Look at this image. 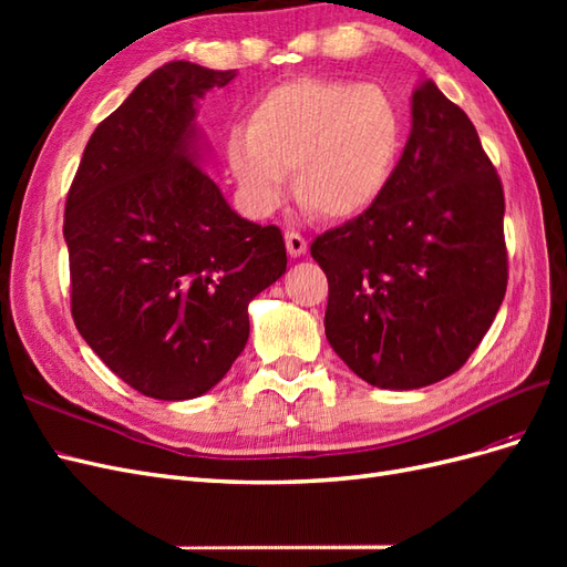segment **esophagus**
Masks as SVG:
<instances>
[{
  "instance_id": "1",
  "label": "esophagus",
  "mask_w": 567,
  "mask_h": 567,
  "mask_svg": "<svg viewBox=\"0 0 567 567\" xmlns=\"http://www.w3.org/2000/svg\"><path fill=\"white\" fill-rule=\"evenodd\" d=\"M286 248L290 257H300L307 252V238L298 231H288L286 234Z\"/></svg>"
}]
</instances>
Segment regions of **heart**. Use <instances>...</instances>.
I'll return each instance as SVG.
<instances>
[{"mask_svg":"<svg viewBox=\"0 0 567 567\" xmlns=\"http://www.w3.org/2000/svg\"><path fill=\"white\" fill-rule=\"evenodd\" d=\"M406 117L375 82L298 78L269 90L227 136L231 175L255 213L281 203L286 173L305 210L350 219L379 200L400 165Z\"/></svg>","mask_w":567,"mask_h":567,"instance_id":"obj_1","label":"heart"}]
</instances>
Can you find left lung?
<instances>
[{
    "instance_id": "left-lung-1",
    "label": "left lung",
    "mask_w": 567,
    "mask_h": 567,
    "mask_svg": "<svg viewBox=\"0 0 567 567\" xmlns=\"http://www.w3.org/2000/svg\"><path fill=\"white\" fill-rule=\"evenodd\" d=\"M310 250L329 279L326 338L359 379L411 390L466 364L508 284L504 188L468 115L433 80L411 96L385 194Z\"/></svg>"
}]
</instances>
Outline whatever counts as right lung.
<instances>
[{"label":"right lung","instance_id":"obj_1","mask_svg":"<svg viewBox=\"0 0 567 567\" xmlns=\"http://www.w3.org/2000/svg\"><path fill=\"white\" fill-rule=\"evenodd\" d=\"M234 71L169 61L101 120L65 198L71 312L117 379L194 400L244 352L248 302L286 271L281 229L236 215L198 165L196 101Z\"/></svg>","mask_w":567,"mask_h":567}]
</instances>
